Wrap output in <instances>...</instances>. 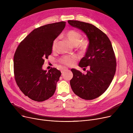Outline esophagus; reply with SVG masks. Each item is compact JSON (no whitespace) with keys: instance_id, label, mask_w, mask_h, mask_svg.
<instances>
[{"instance_id":"1","label":"esophagus","mask_w":133,"mask_h":133,"mask_svg":"<svg viewBox=\"0 0 133 133\" xmlns=\"http://www.w3.org/2000/svg\"><path fill=\"white\" fill-rule=\"evenodd\" d=\"M67 70H68V68H62L61 69V72L62 73H64V72H65V71H66Z\"/></svg>"}]
</instances>
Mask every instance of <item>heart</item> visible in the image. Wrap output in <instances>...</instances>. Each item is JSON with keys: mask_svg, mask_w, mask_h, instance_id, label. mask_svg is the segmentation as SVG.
Instances as JSON below:
<instances>
[{"mask_svg": "<svg viewBox=\"0 0 133 133\" xmlns=\"http://www.w3.org/2000/svg\"><path fill=\"white\" fill-rule=\"evenodd\" d=\"M65 38L74 46L78 50L82 52L87 51L89 45V41L88 39H82V35L80 32L72 30L66 33L64 36ZM59 41V38L54 39L52 44V50L55 51L57 49ZM78 57L76 55L64 56L60 59V62L62 64L67 66H72L78 60Z\"/></svg>", "mask_w": 133, "mask_h": 133, "instance_id": "obj_1", "label": "heart"}]
</instances>
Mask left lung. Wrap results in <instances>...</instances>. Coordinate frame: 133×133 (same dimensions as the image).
<instances>
[{
	"label": "left lung",
	"mask_w": 133,
	"mask_h": 133,
	"mask_svg": "<svg viewBox=\"0 0 133 133\" xmlns=\"http://www.w3.org/2000/svg\"><path fill=\"white\" fill-rule=\"evenodd\" d=\"M68 24L82 30L87 36L89 45L79 66H90L87 74L71 69L73 74L70 85L73 92L81 98L90 100L101 95L113 80L116 61L111 43L107 35L92 24L78 20H68Z\"/></svg>",
	"instance_id": "8db88e82"
}]
</instances>
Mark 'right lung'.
<instances>
[{"label":"right lung","mask_w":133,"mask_h":133,"mask_svg":"<svg viewBox=\"0 0 133 133\" xmlns=\"http://www.w3.org/2000/svg\"><path fill=\"white\" fill-rule=\"evenodd\" d=\"M66 22L40 26L32 31L20 43L14 55V75L25 95L41 102L54 94L61 72L56 68L48 72L42 68L52 53V44L64 29Z\"/></svg>","instance_id":"add662e5"}]
</instances>
